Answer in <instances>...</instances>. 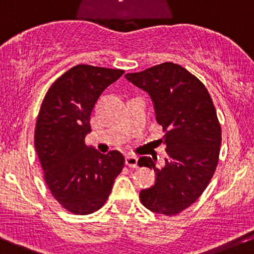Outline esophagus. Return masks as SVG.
<instances>
[{
    "label": "esophagus",
    "mask_w": 254,
    "mask_h": 254,
    "mask_svg": "<svg viewBox=\"0 0 254 254\" xmlns=\"http://www.w3.org/2000/svg\"><path fill=\"white\" fill-rule=\"evenodd\" d=\"M125 161H126V165L128 167H132V169H135L138 166V158L134 155H127Z\"/></svg>",
    "instance_id": "1"
}]
</instances>
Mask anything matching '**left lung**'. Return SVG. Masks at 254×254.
<instances>
[{
  "instance_id": "1",
  "label": "left lung",
  "mask_w": 254,
  "mask_h": 254,
  "mask_svg": "<svg viewBox=\"0 0 254 254\" xmlns=\"http://www.w3.org/2000/svg\"><path fill=\"white\" fill-rule=\"evenodd\" d=\"M126 78L149 94L165 132L164 166L149 156L138 160L156 175L154 186L140 190V202L154 213L175 215L200 197L218 165L221 128L213 100L195 75L172 62L127 73Z\"/></svg>"
}]
</instances>
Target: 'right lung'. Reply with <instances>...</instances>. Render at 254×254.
<instances>
[{
  "label": "right lung",
  "instance_id": "right-lung-1",
  "mask_svg": "<svg viewBox=\"0 0 254 254\" xmlns=\"http://www.w3.org/2000/svg\"><path fill=\"white\" fill-rule=\"evenodd\" d=\"M124 73L78 64L55 80L41 104L34 145L49 190L73 214L100 209L124 169L120 151L101 154L84 140L99 96Z\"/></svg>",
  "mask_w": 254,
  "mask_h": 254
}]
</instances>
